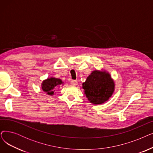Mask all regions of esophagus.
Returning a JSON list of instances; mask_svg holds the SVG:
<instances>
[{
    "mask_svg": "<svg viewBox=\"0 0 153 153\" xmlns=\"http://www.w3.org/2000/svg\"><path fill=\"white\" fill-rule=\"evenodd\" d=\"M71 84L72 85L76 86V85H77V81H75V80H71Z\"/></svg>",
    "mask_w": 153,
    "mask_h": 153,
    "instance_id": "1",
    "label": "esophagus"
}]
</instances>
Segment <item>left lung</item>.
<instances>
[{
	"mask_svg": "<svg viewBox=\"0 0 153 153\" xmlns=\"http://www.w3.org/2000/svg\"><path fill=\"white\" fill-rule=\"evenodd\" d=\"M82 88L89 102L98 105L108 101L113 94L115 83L107 71L96 69L82 83Z\"/></svg>",
	"mask_w": 153,
	"mask_h": 153,
	"instance_id": "obj_1",
	"label": "left lung"
}]
</instances>
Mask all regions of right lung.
I'll return each mask as SVG.
<instances>
[{
  "label": "right lung",
  "instance_id": "right-lung-1",
  "mask_svg": "<svg viewBox=\"0 0 153 153\" xmlns=\"http://www.w3.org/2000/svg\"><path fill=\"white\" fill-rule=\"evenodd\" d=\"M64 82L61 79L51 77L44 80L41 84V88L44 92L49 96L54 94L55 89L60 85H63ZM56 93V92H55Z\"/></svg>",
  "mask_w": 153,
  "mask_h": 153
}]
</instances>
